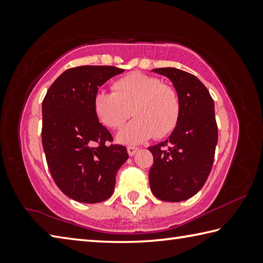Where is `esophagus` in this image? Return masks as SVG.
Masks as SVG:
<instances>
[{
  "label": "esophagus",
  "instance_id": "obj_1",
  "mask_svg": "<svg viewBox=\"0 0 263 263\" xmlns=\"http://www.w3.org/2000/svg\"><path fill=\"white\" fill-rule=\"evenodd\" d=\"M137 151H138V148L135 147V146H128V147H127V153H128V155H130V157L135 155L137 153Z\"/></svg>",
  "mask_w": 263,
  "mask_h": 263
}]
</instances>
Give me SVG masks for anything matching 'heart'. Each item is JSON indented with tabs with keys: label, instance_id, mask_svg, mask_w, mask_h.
<instances>
[{
	"label": "heart",
	"instance_id": "obj_1",
	"mask_svg": "<svg viewBox=\"0 0 263 263\" xmlns=\"http://www.w3.org/2000/svg\"><path fill=\"white\" fill-rule=\"evenodd\" d=\"M94 111L99 121L110 128L122 127L133 114L136 119L119 132L118 140L138 144L153 136L171 135L179 123L181 101L175 89L160 79L132 73L117 80L112 92H97Z\"/></svg>",
	"mask_w": 263,
	"mask_h": 263
}]
</instances>
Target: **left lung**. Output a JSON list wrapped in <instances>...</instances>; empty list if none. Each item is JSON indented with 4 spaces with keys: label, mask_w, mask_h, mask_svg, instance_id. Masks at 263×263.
Instances as JSON below:
<instances>
[{
    "label": "left lung",
    "mask_w": 263,
    "mask_h": 263,
    "mask_svg": "<svg viewBox=\"0 0 263 263\" xmlns=\"http://www.w3.org/2000/svg\"><path fill=\"white\" fill-rule=\"evenodd\" d=\"M153 72L173 82L180 96L181 115L168 139L148 147L153 154L149 186L161 201H185L202 189L211 172L218 142L215 103L195 75L172 67Z\"/></svg>",
    "instance_id": "1"
}]
</instances>
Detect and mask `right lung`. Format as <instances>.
Masks as SVG:
<instances>
[{
    "label": "right lung",
    "mask_w": 263,
    "mask_h": 263,
    "mask_svg": "<svg viewBox=\"0 0 263 263\" xmlns=\"http://www.w3.org/2000/svg\"><path fill=\"white\" fill-rule=\"evenodd\" d=\"M124 69L80 66L65 70L43 101L42 141L50 173L59 189L81 203L112 195L116 174L128 159L125 146L108 145L112 136L94 111L99 87Z\"/></svg>",
    "instance_id": "add662e5"
}]
</instances>
